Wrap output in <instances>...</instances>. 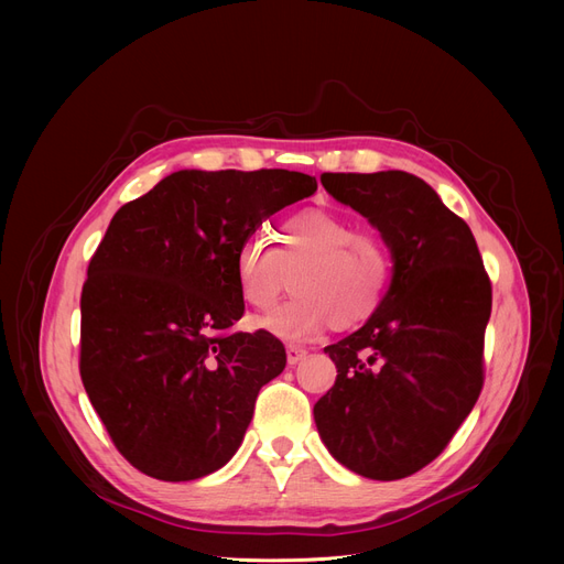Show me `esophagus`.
Returning <instances> with one entry per match:
<instances>
[{"instance_id":"1","label":"esophagus","mask_w":564,"mask_h":564,"mask_svg":"<svg viewBox=\"0 0 564 564\" xmlns=\"http://www.w3.org/2000/svg\"><path fill=\"white\" fill-rule=\"evenodd\" d=\"M285 354H288V364H290V366H297V364L306 357L308 351H306L304 347H300V345H288V347H285Z\"/></svg>"}]
</instances>
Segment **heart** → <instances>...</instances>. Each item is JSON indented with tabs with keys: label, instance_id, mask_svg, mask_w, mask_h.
<instances>
[{
	"label": "heart",
	"instance_id": "obj_1",
	"mask_svg": "<svg viewBox=\"0 0 564 564\" xmlns=\"http://www.w3.org/2000/svg\"><path fill=\"white\" fill-rule=\"evenodd\" d=\"M274 247L253 235L235 256L240 300L258 315L272 313L281 294L294 297L264 319L285 340H311L332 324L351 329L383 302L393 276L387 235L334 210H304L272 230Z\"/></svg>",
	"mask_w": 564,
	"mask_h": 564
}]
</instances>
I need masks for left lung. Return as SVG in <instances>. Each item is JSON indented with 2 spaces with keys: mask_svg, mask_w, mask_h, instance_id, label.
Masks as SVG:
<instances>
[{
  "mask_svg": "<svg viewBox=\"0 0 564 564\" xmlns=\"http://www.w3.org/2000/svg\"><path fill=\"white\" fill-rule=\"evenodd\" d=\"M319 181L387 235L395 270L364 327L324 347L338 375L313 409L315 425L349 470L400 480L446 451L480 398L491 281L466 221L421 177L379 171Z\"/></svg>",
  "mask_w": 564,
  "mask_h": 564,
  "instance_id": "1",
  "label": "left lung"
}]
</instances>
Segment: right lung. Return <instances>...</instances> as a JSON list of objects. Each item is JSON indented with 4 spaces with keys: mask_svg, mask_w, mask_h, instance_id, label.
<instances>
[{
    "mask_svg": "<svg viewBox=\"0 0 564 564\" xmlns=\"http://www.w3.org/2000/svg\"><path fill=\"white\" fill-rule=\"evenodd\" d=\"M315 189L285 169L177 171L113 215L82 288L79 375L116 451L145 476L196 480L240 448L285 347L235 332V256Z\"/></svg>",
    "mask_w": 564,
    "mask_h": 564,
    "instance_id": "obj_1",
    "label": "right lung"
}]
</instances>
